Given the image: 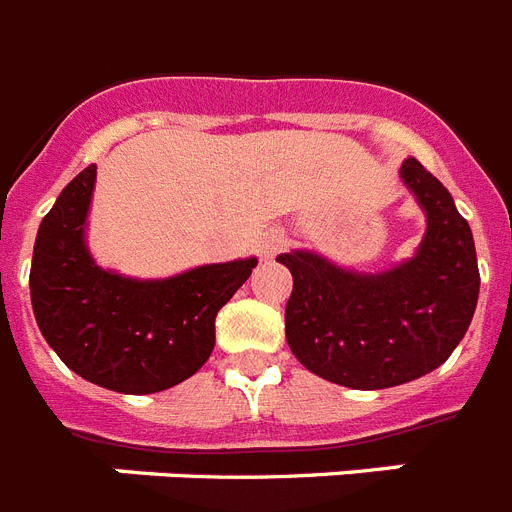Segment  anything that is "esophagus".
<instances>
[{
  "label": "esophagus",
  "mask_w": 512,
  "mask_h": 512,
  "mask_svg": "<svg viewBox=\"0 0 512 512\" xmlns=\"http://www.w3.org/2000/svg\"><path fill=\"white\" fill-rule=\"evenodd\" d=\"M287 246L285 233H279V230H269L264 233V238L259 240V256L261 259H274L282 248Z\"/></svg>",
  "instance_id": "1"
}]
</instances>
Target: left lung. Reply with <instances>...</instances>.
<instances>
[{"label": "left lung", "mask_w": 512, "mask_h": 512, "mask_svg": "<svg viewBox=\"0 0 512 512\" xmlns=\"http://www.w3.org/2000/svg\"><path fill=\"white\" fill-rule=\"evenodd\" d=\"M427 217L412 259L355 272L313 251L279 253L292 272L285 334L292 355L336 386L378 391L440 368L464 339L479 300L469 222L419 160L399 170Z\"/></svg>", "instance_id": "obj_1"}]
</instances>
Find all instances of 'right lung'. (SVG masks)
Listing matches in <instances>:
<instances>
[{
    "label": "right lung",
    "mask_w": 512,
    "mask_h": 512,
    "mask_svg": "<svg viewBox=\"0 0 512 512\" xmlns=\"http://www.w3.org/2000/svg\"><path fill=\"white\" fill-rule=\"evenodd\" d=\"M90 165L41 220L30 264L38 329L69 370L119 393H155L191 378L214 349V318L251 277L256 256L165 279L103 269L87 248Z\"/></svg>",
    "instance_id": "right-lung-1"
}]
</instances>
